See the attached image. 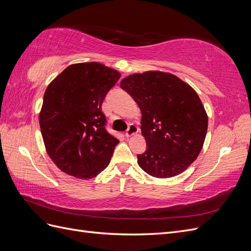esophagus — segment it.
Segmentation results:
<instances>
[{
	"instance_id": "1",
	"label": "esophagus",
	"mask_w": 251,
	"mask_h": 251,
	"mask_svg": "<svg viewBox=\"0 0 251 251\" xmlns=\"http://www.w3.org/2000/svg\"><path fill=\"white\" fill-rule=\"evenodd\" d=\"M138 131H139V128L137 127V126H135L134 124H131L130 126H128L127 130L126 131V137H130V136L136 134Z\"/></svg>"
}]
</instances>
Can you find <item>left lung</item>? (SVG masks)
<instances>
[{"label": "left lung", "mask_w": 251, "mask_h": 251, "mask_svg": "<svg viewBox=\"0 0 251 251\" xmlns=\"http://www.w3.org/2000/svg\"><path fill=\"white\" fill-rule=\"evenodd\" d=\"M120 87L137 102L147 151L140 168L157 178L179 175L202 150L207 115L196 91L170 73L149 71L124 78Z\"/></svg>", "instance_id": "1"}]
</instances>
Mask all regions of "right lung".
<instances>
[{"instance_id": "obj_1", "label": "right lung", "mask_w": 251, "mask_h": 251, "mask_svg": "<svg viewBox=\"0 0 251 251\" xmlns=\"http://www.w3.org/2000/svg\"><path fill=\"white\" fill-rule=\"evenodd\" d=\"M120 74L95 62L71 65L48 86L40 114L47 153L58 168L91 179L109 165L119 140L101 112L105 95Z\"/></svg>"}]
</instances>
